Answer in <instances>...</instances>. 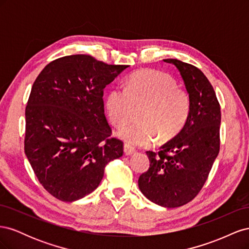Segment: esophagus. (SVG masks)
Segmentation results:
<instances>
[{"label": "esophagus", "instance_id": "obj_1", "mask_svg": "<svg viewBox=\"0 0 249 249\" xmlns=\"http://www.w3.org/2000/svg\"><path fill=\"white\" fill-rule=\"evenodd\" d=\"M124 154H125L126 156H131V155H133L134 153H136V149H135V148L132 147V146H130V145L124 144Z\"/></svg>", "mask_w": 249, "mask_h": 249}]
</instances>
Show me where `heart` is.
Segmentation results:
<instances>
[{
  "label": "heart",
  "instance_id": "b5f03b06",
  "mask_svg": "<svg viewBox=\"0 0 249 249\" xmlns=\"http://www.w3.org/2000/svg\"><path fill=\"white\" fill-rule=\"evenodd\" d=\"M142 107L141 122L126 124L117 132L131 145L152 144L158 135L162 141L175 137L189 117L191 100L166 73L142 71L133 74L127 87L113 88L106 102L110 122L118 126L129 122L135 109Z\"/></svg>",
  "mask_w": 249,
  "mask_h": 249
}]
</instances>
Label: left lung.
I'll use <instances>...</instances> for the list:
<instances>
[{"label":"left lung","mask_w":249,"mask_h":249,"mask_svg":"<svg viewBox=\"0 0 249 249\" xmlns=\"http://www.w3.org/2000/svg\"><path fill=\"white\" fill-rule=\"evenodd\" d=\"M178 70L191 100L187 123L158 153L146 152L149 168L138 179L146 198L165 208L191 201L201 190L220 148V105L203 72L178 59H164Z\"/></svg>","instance_id":"left-lung-1"}]
</instances>
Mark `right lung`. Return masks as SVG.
<instances>
[{
  "mask_svg": "<svg viewBox=\"0 0 249 249\" xmlns=\"http://www.w3.org/2000/svg\"><path fill=\"white\" fill-rule=\"evenodd\" d=\"M129 65L89 55L50 62L36 78L26 107L25 154L51 195L71 202L99 187L106 165L124 154L105 116L104 89Z\"/></svg>",
  "mask_w": 249,
  "mask_h": 249,
  "instance_id": "right-lung-1",
  "label": "right lung"
}]
</instances>
